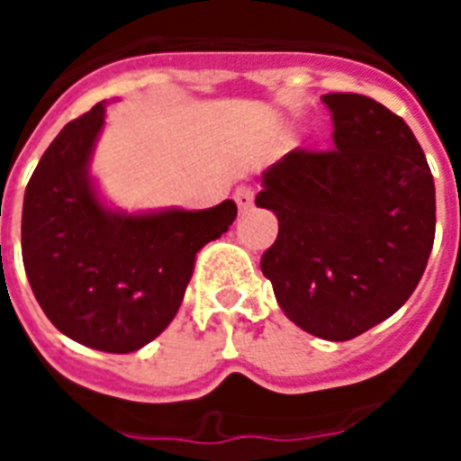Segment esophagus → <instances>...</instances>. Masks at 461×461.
Wrapping results in <instances>:
<instances>
[{"mask_svg": "<svg viewBox=\"0 0 461 461\" xmlns=\"http://www.w3.org/2000/svg\"><path fill=\"white\" fill-rule=\"evenodd\" d=\"M235 203H238L240 212L249 210L254 205V189L251 186H238L235 189Z\"/></svg>", "mask_w": 461, "mask_h": 461, "instance_id": "esophagus-1", "label": "esophagus"}]
</instances>
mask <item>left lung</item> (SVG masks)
<instances>
[{"instance_id":"left-lung-1","label":"left lung","mask_w":461,"mask_h":461,"mask_svg":"<svg viewBox=\"0 0 461 461\" xmlns=\"http://www.w3.org/2000/svg\"><path fill=\"white\" fill-rule=\"evenodd\" d=\"M335 149H293L260 175L256 205L279 219L260 270L281 312L346 341L415 291L437 230L434 177L402 117L362 94H323Z\"/></svg>"}]
</instances>
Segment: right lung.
Wrapping results in <instances>:
<instances>
[{
  "mask_svg": "<svg viewBox=\"0 0 461 461\" xmlns=\"http://www.w3.org/2000/svg\"><path fill=\"white\" fill-rule=\"evenodd\" d=\"M105 101L68 122L41 157L23 203V263L50 323L78 344L131 353L175 319L195 254L238 217L210 210L122 212L89 175Z\"/></svg>",
  "mask_w": 461,
  "mask_h": 461,
  "instance_id": "right-lung-1",
  "label": "right lung"
}]
</instances>
